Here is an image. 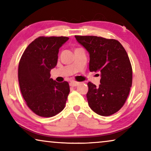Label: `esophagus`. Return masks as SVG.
Listing matches in <instances>:
<instances>
[{
    "label": "esophagus",
    "mask_w": 151,
    "mask_h": 151,
    "mask_svg": "<svg viewBox=\"0 0 151 151\" xmlns=\"http://www.w3.org/2000/svg\"><path fill=\"white\" fill-rule=\"evenodd\" d=\"M78 84H79V82H76V81H71L70 82V85L72 86H76L77 85H78Z\"/></svg>",
    "instance_id": "obj_1"
}]
</instances>
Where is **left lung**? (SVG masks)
I'll return each instance as SVG.
<instances>
[{"instance_id": "1", "label": "left lung", "mask_w": 151, "mask_h": 151, "mask_svg": "<svg viewBox=\"0 0 151 151\" xmlns=\"http://www.w3.org/2000/svg\"><path fill=\"white\" fill-rule=\"evenodd\" d=\"M89 53L90 71L100 73V84L89 82L86 93L88 106L102 116L120 109L129 96L133 71L127 51L115 39L95 36H75Z\"/></svg>"}]
</instances>
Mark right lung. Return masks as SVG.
Returning a JSON list of instances; mask_svg holds the SVG:
<instances>
[{
	"label": "right lung",
	"instance_id": "add662e5",
	"mask_svg": "<svg viewBox=\"0 0 151 151\" xmlns=\"http://www.w3.org/2000/svg\"><path fill=\"white\" fill-rule=\"evenodd\" d=\"M69 40L65 36H40L30 43L18 65L20 91L27 106L40 117L55 116L65 108L70 92L67 82L50 78L57 65L60 47Z\"/></svg>",
	"mask_w": 151,
	"mask_h": 151
}]
</instances>
